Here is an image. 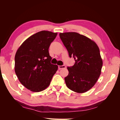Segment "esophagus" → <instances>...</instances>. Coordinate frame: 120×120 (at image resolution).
I'll return each mask as SVG.
<instances>
[{
    "label": "esophagus",
    "instance_id": "obj_1",
    "mask_svg": "<svg viewBox=\"0 0 120 120\" xmlns=\"http://www.w3.org/2000/svg\"><path fill=\"white\" fill-rule=\"evenodd\" d=\"M66 67L64 65H63V66H58V68L59 69H64V68H66Z\"/></svg>",
    "mask_w": 120,
    "mask_h": 120
}]
</instances>
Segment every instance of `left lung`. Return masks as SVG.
I'll return each mask as SVG.
<instances>
[{"mask_svg": "<svg viewBox=\"0 0 120 120\" xmlns=\"http://www.w3.org/2000/svg\"><path fill=\"white\" fill-rule=\"evenodd\" d=\"M60 38L74 65L68 67L69 74L64 78L68 88L75 92L84 93L96 84L103 66L100 51L96 43L76 32L60 33Z\"/></svg>", "mask_w": 120, "mask_h": 120, "instance_id": "obj_1", "label": "left lung"}]
</instances>
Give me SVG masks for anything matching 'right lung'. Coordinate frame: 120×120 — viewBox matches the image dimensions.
Masks as SVG:
<instances>
[{
  "mask_svg": "<svg viewBox=\"0 0 120 120\" xmlns=\"http://www.w3.org/2000/svg\"><path fill=\"white\" fill-rule=\"evenodd\" d=\"M57 33L42 31L27 38L18 49L15 56V71L21 84L33 92L49 86L58 66L51 64L49 53Z\"/></svg>",
  "mask_w": 120,
  "mask_h": 120,
  "instance_id": "right-lung-1",
  "label": "right lung"
}]
</instances>
